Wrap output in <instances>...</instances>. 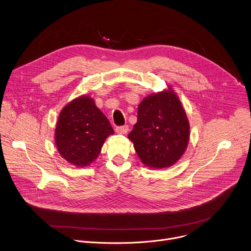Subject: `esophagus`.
Wrapping results in <instances>:
<instances>
[{
	"instance_id": "34e87169",
	"label": "esophagus",
	"mask_w": 251,
	"mask_h": 251,
	"mask_svg": "<svg viewBox=\"0 0 251 251\" xmlns=\"http://www.w3.org/2000/svg\"><path fill=\"white\" fill-rule=\"evenodd\" d=\"M128 130H129V127H128L127 125H125V126H119V127H116V128H115V131H116V133H118V134H126V133L128 132Z\"/></svg>"
}]
</instances>
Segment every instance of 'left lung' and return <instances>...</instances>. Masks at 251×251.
Segmentation results:
<instances>
[{"mask_svg":"<svg viewBox=\"0 0 251 251\" xmlns=\"http://www.w3.org/2000/svg\"><path fill=\"white\" fill-rule=\"evenodd\" d=\"M128 138L141 162L149 168H168L181 159L189 144L190 123L171 87L141 101L137 123Z\"/></svg>","mask_w":251,"mask_h":251,"instance_id":"8db88e82","label":"left lung"}]
</instances>
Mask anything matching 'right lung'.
<instances>
[{"label": "right lung", "instance_id": "1", "mask_svg": "<svg viewBox=\"0 0 251 251\" xmlns=\"http://www.w3.org/2000/svg\"><path fill=\"white\" fill-rule=\"evenodd\" d=\"M114 134L109 120L88 95L67 103L59 113L54 142L60 156L77 168L96 160L106 138Z\"/></svg>", "mask_w": 251, "mask_h": 251}]
</instances>
